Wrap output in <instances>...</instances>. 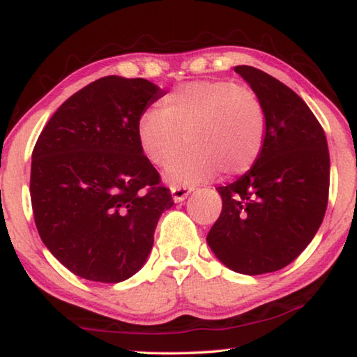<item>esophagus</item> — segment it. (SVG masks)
Segmentation results:
<instances>
[{
  "mask_svg": "<svg viewBox=\"0 0 357 357\" xmlns=\"http://www.w3.org/2000/svg\"><path fill=\"white\" fill-rule=\"evenodd\" d=\"M193 190V187H185V185H173L172 187V195H173V200L179 203V202H184L187 195Z\"/></svg>",
  "mask_w": 357,
  "mask_h": 357,
  "instance_id": "esophagus-1",
  "label": "esophagus"
}]
</instances>
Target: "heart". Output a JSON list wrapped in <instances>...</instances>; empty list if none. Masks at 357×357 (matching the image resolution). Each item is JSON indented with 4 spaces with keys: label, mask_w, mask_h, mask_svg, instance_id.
<instances>
[{
    "label": "heart",
    "mask_w": 357,
    "mask_h": 357,
    "mask_svg": "<svg viewBox=\"0 0 357 357\" xmlns=\"http://www.w3.org/2000/svg\"><path fill=\"white\" fill-rule=\"evenodd\" d=\"M268 134V114L258 94L229 80H197L179 86L160 102V110L144 112L137 123L142 153L165 178L193 185L222 172L241 176L255 167Z\"/></svg>",
    "instance_id": "heart-1"
}]
</instances>
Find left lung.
<instances>
[{
  "instance_id": "8db88e82",
  "label": "left lung",
  "mask_w": 357,
  "mask_h": 357,
  "mask_svg": "<svg viewBox=\"0 0 357 357\" xmlns=\"http://www.w3.org/2000/svg\"><path fill=\"white\" fill-rule=\"evenodd\" d=\"M234 70L261 99L268 134L255 167L217 187L222 213L206 241L227 268L258 275L294 261L317 234L328 208L329 151L321 124L293 89L252 66Z\"/></svg>"
}]
</instances>
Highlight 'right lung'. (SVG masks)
I'll return each instance as SVG.
<instances>
[{
	"instance_id": "1",
	"label": "right lung",
	"mask_w": 357,
	"mask_h": 357,
	"mask_svg": "<svg viewBox=\"0 0 357 357\" xmlns=\"http://www.w3.org/2000/svg\"><path fill=\"white\" fill-rule=\"evenodd\" d=\"M164 94L144 78H99L70 96L36 142V227L52 255L82 279L134 275L153 249L159 217L173 206L137 138L138 119Z\"/></svg>"
}]
</instances>
